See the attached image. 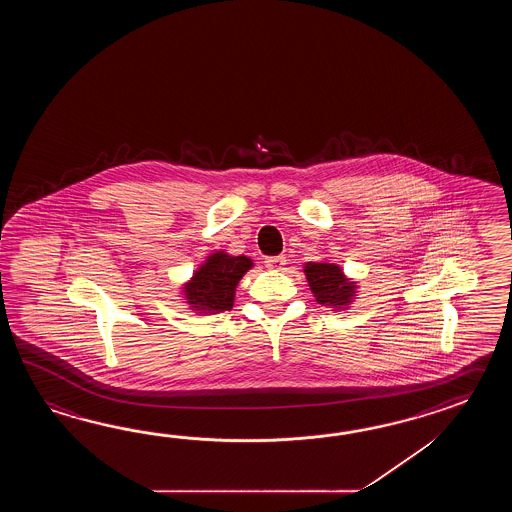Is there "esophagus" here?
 I'll return each instance as SVG.
<instances>
[{"instance_id": "obj_1", "label": "esophagus", "mask_w": 512, "mask_h": 512, "mask_svg": "<svg viewBox=\"0 0 512 512\" xmlns=\"http://www.w3.org/2000/svg\"><path fill=\"white\" fill-rule=\"evenodd\" d=\"M285 263H287L285 256H269V258H265V267L272 269V271H282Z\"/></svg>"}]
</instances>
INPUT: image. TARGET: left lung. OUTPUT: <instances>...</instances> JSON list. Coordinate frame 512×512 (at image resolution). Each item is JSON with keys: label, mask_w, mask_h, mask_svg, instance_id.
Instances as JSON below:
<instances>
[{"label": "left lung", "mask_w": 512, "mask_h": 512, "mask_svg": "<svg viewBox=\"0 0 512 512\" xmlns=\"http://www.w3.org/2000/svg\"><path fill=\"white\" fill-rule=\"evenodd\" d=\"M305 278L315 294L316 302L335 309H346L357 296V282L348 278L337 263L329 261H307Z\"/></svg>", "instance_id": "obj_1"}]
</instances>
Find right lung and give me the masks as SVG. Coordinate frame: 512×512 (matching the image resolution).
Returning <instances> with one entry per match:
<instances>
[{
  "label": "right lung",
  "mask_w": 512,
  "mask_h": 512,
  "mask_svg": "<svg viewBox=\"0 0 512 512\" xmlns=\"http://www.w3.org/2000/svg\"><path fill=\"white\" fill-rule=\"evenodd\" d=\"M251 258L230 256L216 251L207 256L194 271L192 278L183 283V298L197 315H216L229 311L234 305V294L243 274L252 269Z\"/></svg>",
  "instance_id": "right-lung-1"
}]
</instances>
